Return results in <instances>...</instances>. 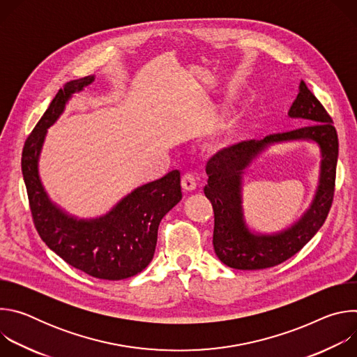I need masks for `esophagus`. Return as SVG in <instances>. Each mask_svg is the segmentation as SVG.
Listing matches in <instances>:
<instances>
[{
    "mask_svg": "<svg viewBox=\"0 0 357 357\" xmlns=\"http://www.w3.org/2000/svg\"><path fill=\"white\" fill-rule=\"evenodd\" d=\"M196 178L193 174L190 172H186L183 176H182V186L186 192H192L196 189Z\"/></svg>",
    "mask_w": 357,
    "mask_h": 357,
    "instance_id": "1",
    "label": "esophagus"
}]
</instances>
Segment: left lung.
I'll return each mask as SVG.
<instances>
[{
    "label": "left lung",
    "mask_w": 357,
    "mask_h": 357,
    "mask_svg": "<svg viewBox=\"0 0 357 357\" xmlns=\"http://www.w3.org/2000/svg\"><path fill=\"white\" fill-rule=\"evenodd\" d=\"M289 119L307 124L301 128L250 139L219 151L206 165L208 185L203 188L215 212L213 247L219 260L236 270H263L292 257L322 227L333 200L339 154L333 121L303 80L288 110ZM307 140L320 149L319 185L310 206L292 225L280 232L251 229L242 208V176L245 169L266 150L278 143Z\"/></svg>",
    "instance_id": "8db88e82"
}]
</instances>
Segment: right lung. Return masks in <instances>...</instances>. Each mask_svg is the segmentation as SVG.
I'll list each match as a JSON object with an SVG mask.
<instances>
[{
	"mask_svg": "<svg viewBox=\"0 0 357 357\" xmlns=\"http://www.w3.org/2000/svg\"><path fill=\"white\" fill-rule=\"evenodd\" d=\"M94 76L69 82L25 141L22 175L35 227L45 244L72 267L100 280L119 281L141 273L154 257L158 226L181 202V172L135 188L105 215L77 218L49 197L39 175V160L47 128L63 114L75 93Z\"/></svg>",
	"mask_w": 357,
	"mask_h": 357,
	"instance_id": "right-lung-1",
	"label": "right lung"
}]
</instances>
